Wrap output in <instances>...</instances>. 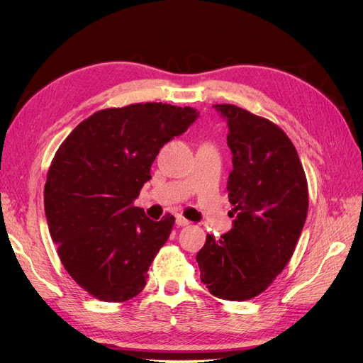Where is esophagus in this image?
Listing matches in <instances>:
<instances>
[{
	"label": "esophagus",
	"instance_id": "esophagus-1",
	"mask_svg": "<svg viewBox=\"0 0 363 363\" xmlns=\"http://www.w3.org/2000/svg\"><path fill=\"white\" fill-rule=\"evenodd\" d=\"M175 223H177V225H179V227H186V225H189V224H191V223L188 221V219L183 218L182 215H177V216H175Z\"/></svg>",
	"mask_w": 363,
	"mask_h": 363
}]
</instances>
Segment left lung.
I'll return each mask as SVG.
<instances>
[{
    "mask_svg": "<svg viewBox=\"0 0 363 363\" xmlns=\"http://www.w3.org/2000/svg\"><path fill=\"white\" fill-rule=\"evenodd\" d=\"M213 107L228 125L233 171L227 192L235 221L219 239L207 235L196 262L212 295L244 301L265 291L288 265L309 194L298 152L279 125L233 104Z\"/></svg>",
    "mask_w": 363,
    "mask_h": 363,
    "instance_id": "8db88e82",
    "label": "left lung"
}]
</instances>
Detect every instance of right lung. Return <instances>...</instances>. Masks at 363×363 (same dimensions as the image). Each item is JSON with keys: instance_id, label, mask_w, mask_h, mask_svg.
<instances>
[{"instance_id": "obj_1", "label": "right lung", "mask_w": 363, "mask_h": 363, "mask_svg": "<svg viewBox=\"0 0 363 363\" xmlns=\"http://www.w3.org/2000/svg\"><path fill=\"white\" fill-rule=\"evenodd\" d=\"M199 115L162 103L104 108L59 147L43 191L50 235L65 269L95 298L121 303L145 288L175 218L152 221L133 201L160 148Z\"/></svg>"}]
</instances>
